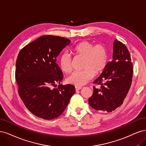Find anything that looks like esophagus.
Segmentation results:
<instances>
[{
  "label": "esophagus",
  "instance_id": "1",
  "mask_svg": "<svg viewBox=\"0 0 146 146\" xmlns=\"http://www.w3.org/2000/svg\"><path fill=\"white\" fill-rule=\"evenodd\" d=\"M81 88H82V87H78V86H76V87H75V90H76V91H78V90H81Z\"/></svg>",
  "mask_w": 146,
  "mask_h": 146
}]
</instances>
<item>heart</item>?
<instances>
[{
  "instance_id": "b5f03b06",
  "label": "heart",
  "mask_w": 146,
  "mask_h": 146,
  "mask_svg": "<svg viewBox=\"0 0 146 146\" xmlns=\"http://www.w3.org/2000/svg\"><path fill=\"white\" fill-rule=\"evenodd\" d=\"M72 51L75 55L84 58V69L73 72L66 79L67 83L78 87L85 85L93 78L94 73H101L109 60V51L106 46L102 43L94 45L90 41H82L74 46ZM59 65L62 72L68 73L71 71L72 59L68 53L64 52L60 54Z\"/></svg>"
}]
</instances>
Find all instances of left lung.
Here are the masks:
<instances>
[{"mask_svg": "<svg viewBox=\"0 0 146 146\" xmlns=\"http://www.w3.org/2000/svg\"><path fill=\"white\" fill-rule=\"evenodd\" d=\"M133 64L129 51L121 42L113 43V60L107 63L104 71L94 84L88 104L96 110L111 112L123 103L130 88L133 77Z\"/></svg>", "mask_w": 146, "mask_h": 146, "instance_id": "8db88e82", "label": "left lung"}]
</instances>
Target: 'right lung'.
Instances as JSON below:
<instances>
[{
    "label": "right lung",
    "mask_w": 146,
    "mask_h": 146,
    "mask_svg": "<svg viewBox=\"0 0 146 146\" xmlns=\"http://www.w3.org/2000/svg\"><path fill=\"white\" fill-rule=\"evenodd\" d=\"M71 40L63 37L42 36L25 45L16 60L18 93L30 112L44 119L62 113L75 93L72 84H60L63 74L56 58ZM59 84L57 88V84Z\"/></svg>",
    "instance_id": "1"
}]
</instances>
